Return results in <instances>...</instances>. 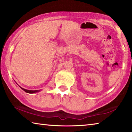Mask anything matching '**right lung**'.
Returning a JSON list of instances; mask_svg holds the SVG:
<instances>
[{"instance_id": "add662e5", "label": "right lung", "mask_w": 132, "mask_h": 132, "mask_svg": "<svg viewBox=\"0 0 132 132\" xmlns=\"http://www.w3.org/2000/svg\"><path fill=\"white\" fill-rule=\"evenodd\" d=\"M21 88L22 89H23V90L27 92V93H29V94H33V93H35V92H38L40 90H35V91H33V90H28V89H24V88Z\"/></svg>"}]
</instances>
